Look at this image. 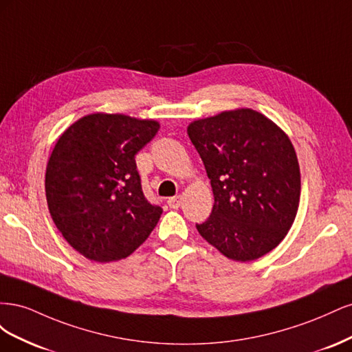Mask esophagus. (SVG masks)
I'll return each instance as SVG.
<instances>
[{
  "label": "esophagus",
  "instance_id": "obj_1",
  "mask_svg": "<svg viewBox=\"0 0 352 352\" xmlns=\"http://www.w3.org/2000/svg\"><path fill=\"white\" fill-rule=\"evenodd\" d=\"M167 204L170 208H177L180 204H182V198H180L179 195L177 197H172L167 199Z\"/></svg>",
  "mask_w": 352,
  "mask_h": 352
}]
</instances>
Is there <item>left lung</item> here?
I'll return each mask as SVG.
<instances>
[{
	"label": "left lung",
	"instance_id": "8db88e82",
	"mask_svg": "<svg viewBox=\"0 0 352 352\" xmlns=\"http://www.w3.org/2000/svg\"><path fill=\"white\" fill-rule=\"evenodd\" d=\"M214 195L199 235L228 258L251 261L278 247L295 220L301 194L294 146L251 109L223 111L188 126Z\"/></svg>",
	"mask_w": 352,
	"mask_h": 352
}]
</instances>
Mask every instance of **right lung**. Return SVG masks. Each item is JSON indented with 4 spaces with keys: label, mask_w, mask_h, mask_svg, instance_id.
I'll list each match as a JSON object with an SVG mask.
<instances>
[{
    "label": "right lung",
    "mask_w": 352,
    "mask_h": 352,
    "mask_svg": "<svg viewBox=\"0 0 352 352\" xmlns=\"http://www.w3.org/2000/svg\"><path fill=\"white\" fill-rule=\"evenodd\" d=\"M158 129L154 120L97 113L58 138L45 175L50 214L87 258H124L155 228L163 208L145 198L135 155Z\"/></svg>",
    "instance_id": "obj_1"
}]
</instances>
